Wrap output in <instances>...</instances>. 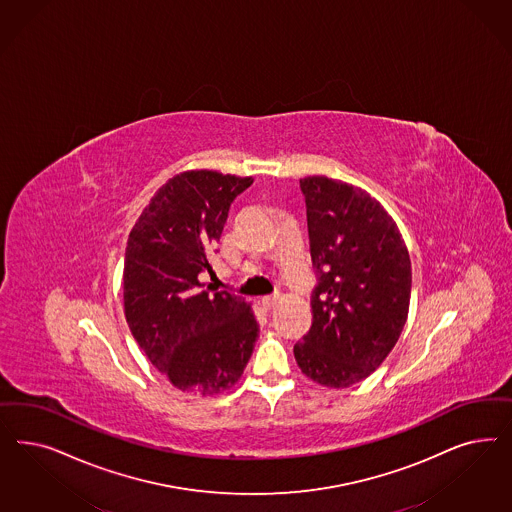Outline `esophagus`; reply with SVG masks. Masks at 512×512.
Instances as JSON below:
<instances>
[{"instance_id":"obj_1","label":"esophagus","mask_w":512,"mask_h":512,"mask_svg":"<svg viewBox=\"0 0 512 512\" xmlns=\"http://www.w3.org/2000/svg\"><path fill=\"white\" fill-rule=\"evenodd\" d=\"M277 301H279V297L277 296H265L262 297V301H260V305L264 307L265 311H271V309H275V305H277Z\"/></svg>"}]
</instances>
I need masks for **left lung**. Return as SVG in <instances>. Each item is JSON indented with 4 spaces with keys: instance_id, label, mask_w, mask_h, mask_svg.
<instances>
[{
    "instance_id": "1",
    "label": "left lung",
    "mask_w": 512,
    "mask_h": 512,
    "mask_svg": "<svg viewBox=\"0 0 512 512\" xmlns=\"http://www.w3.org/2000/svg\"><path fill=\"white\" fill-rule=\"evenodd\" d=\"M316 286L313 326L294 347L299 369L328 388L367 379L407 322L411 258L377 199L328 177L299 181Z\"/></svg>"
}]
</instances>
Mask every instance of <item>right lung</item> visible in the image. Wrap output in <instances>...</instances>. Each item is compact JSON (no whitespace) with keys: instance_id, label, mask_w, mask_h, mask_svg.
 I'll return each instance as SVG.
<instances>
[{"instance_id":"add662e5","label":"right lung","mask_w":512,"mask_h":512,"mask_svg":"<svg viewBox=\"0 0 512 512\" xmlns=\"http://www.w3.org/2000/svg\"><path fill=\"white\" fill-rule=\"evenodd\" d=\"M252 177L186 171L165 182L130 231L124 313L150 363L182 392L215 396L241 379L260 326L245 297L205 290L209 252Z\"/></svg>"}]
</instances>
